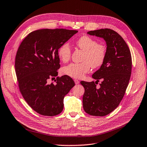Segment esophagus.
Wrapping results in <instances>:
<instances>
[{
    "label": "esophagus",
    "instance_id": "1",
    "mask_svg": "<svg viewBox=\"0 0 147 147\" xmlns=\"http://www.w3.org/2000/svg\"><path fill=\"white\" fill-rule=\"evenodd\" d=\"M74 82H75V84H76V85H78V84H79V81L78 80H77V79H75V80H74Z\"/></svg>",
    "mask_w": 147,
    "mask_h": 147
}]
</instances>
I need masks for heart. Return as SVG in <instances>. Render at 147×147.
<instances>
[{
  "label": "heart",
  "instance_id": "b5f03b06",
  "mask_svg": "<svg viewBox=\"0 0 147 147\" xmlns=\"http://www.w3.org/2000/svg\"><path fill=\"white\" fill-rule=\"evenodd\" d=\"M76 46L84 51L81 63H71L62 68V73L74 79H80L88 73L91 68H97L103 65L107 55V47L98 43L94 38L83 35L75 42ZM59 59L63 63L71 58V50L68 43L62 44L58 50Z\"/></svg>",
  "mask_w": 147,
  "mask_h": 147
}]
</instances>
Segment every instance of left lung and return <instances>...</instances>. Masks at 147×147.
I'll return each mask as SVG.
<instances>
[{
  "label": "left lung",
  "mask_w": 147,
  "mask_h": 147,
  "mask_svg": "<svg viewBox=\"0 0 147 147\" xmlns=\"http://www.w3.org/2000/svg\"><path fill=\"white\" fill-rule=\"evenodd\" d=\"M91 35L103 38L107 44L106 59L92 77L97 80L81 81L85 88L83 107L90 115L103 117L114 111L119 105L128 86L131 73V56L123 38L110 29L88 32ZM102 80L100 88L96 84Z\"/></svg>",
  "instance_id": "left-lung-1"
}]
</instances>
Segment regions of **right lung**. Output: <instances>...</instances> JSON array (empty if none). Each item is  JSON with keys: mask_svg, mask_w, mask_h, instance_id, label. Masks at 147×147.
<instances>
[{"mask_svg": "<svg viewBox=\"0 0 147 147\" xmlns=\"http://www.w3.org/2000/svg\"><path fill=\"white\" fill-rule=\"evenodd\" d=\"M78 30L44 29L29 33L21 42L15 59L18 85L23 97L34 111L44 116L61 113L63 98L74 85L67 75H58V50Z\"/></svg>", "mask_w": 147, "mask_h": 147, "instance_id": "obj_1", "label": "right lung"}]
</instances>
